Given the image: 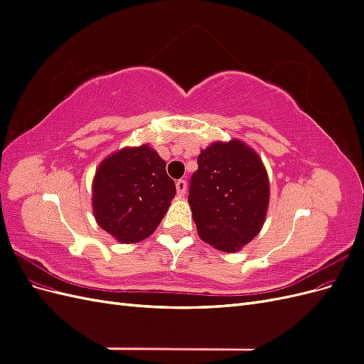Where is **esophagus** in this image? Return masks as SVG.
Returning <instances> with one entry per match:
<instances>
[{
	"mask_svg": "<svg viewBox=\"0 0 364 364\" xmlns=\"http://www.w3.org/2000/svg\"><path fill=\"white\" fill-rule=\"evenodd\" d=\"M176 190H178L179 196H185V193H186V182L183 179H179L178 182H176Z\"/></svg>",
	"mask_w": 364,
	"mask_h": 364,
	"instance_id": "esophagus-1",
	"label": "esophagus"
}]
</instances>
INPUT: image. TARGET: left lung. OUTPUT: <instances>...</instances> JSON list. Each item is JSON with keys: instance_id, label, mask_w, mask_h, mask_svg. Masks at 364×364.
<instances>
[{"instance_id": "1", "label": "left lung", "mask_w": 364, "mask_h": 364, "mask_svg": "<svg viewBox=\"0 0 364 364\" xmlns=\"http://www.w3.org/2000/svg\"><path fill=\"white\" fill-rule=\"evenodd\" d=\"M188 203L205 243L237 252L258 235L269 206V178L243 141L213 142L197 158Z\"/></svg>"}]
</instances>
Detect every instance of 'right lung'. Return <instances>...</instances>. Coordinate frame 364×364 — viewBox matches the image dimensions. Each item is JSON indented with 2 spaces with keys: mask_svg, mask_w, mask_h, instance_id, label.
Returning a JSON list of instances; mask_svg holds the SVG:
<instances>
[{
  "mask_svg": "<svg viewBox=\"0 0 364 364\" xmlns=\"http://www.w3.org/2000/svg\"><path fill=\"white\" fill-rule=\"evenodd\" d=\"M165 161L147 144L107 156L95 171L92 209L97 223L119 243L155 232L176 196Z\"/></svg>",
  "mask_w": 364,
  "mask_h": 364,
  "instance_id": "add662e5",
  "label": "right lung"
}]
</instances>
